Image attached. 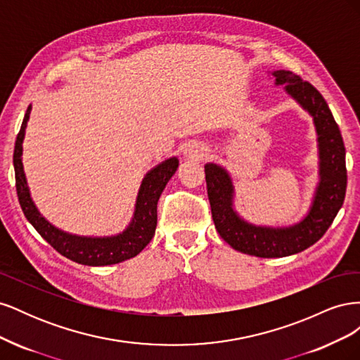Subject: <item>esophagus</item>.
<instances>
[{
    "mask_svg": "<svg viewBox=\"0 0 360 360\" xmlns=\"http://www.w3.org/2000/svg\"><path fill=\"white\" fill-rule=\"evenodd\" d=\"M184 153H186V155L191 156V158L201 159V158L204 156V153H205V150H204V147H201V146H198V144H189L188 148H186V151H184Z\"/></svg>",
    "mask_w": 360,
    "mask_h": 360,
    "instance_id": "esophagus-1",
    "label": "esophagus"
}]
</instances>
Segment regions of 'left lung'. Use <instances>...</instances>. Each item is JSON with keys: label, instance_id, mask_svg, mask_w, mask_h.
Wrapping results in <instances>:
<instances>
[{"label": "left lung", "instance_id": "left-lung-1", "mask_svg": "<svg viewBox=\"0 0 360 360\" xmlns=\"http://www.w3.org/2000/svg\"><path fill=\"white\" fill-rule=\"evenodd\" d=\"M274 76L276 84H285L287 93L314 117L317 127L320 183L308 216L290 228L250 225L233 210V183L226 171L214 163L204 167L217 233L233 249L261 258L288 257L317 243L340 212L347 189L344 141L324 97L312 84L290 70H276Z\"/></svg>", "mask_w": 360, "mask_h": 360}]
</instances>
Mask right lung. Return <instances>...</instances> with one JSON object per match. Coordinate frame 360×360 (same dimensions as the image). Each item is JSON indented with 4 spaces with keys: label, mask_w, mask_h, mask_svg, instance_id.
<instances>
[{
    "label": "right lung",
    "mask_w": 360,
    "mask_h": 360,
    "mask_svg": "<svg viewBox=\"0 0 360 360\" xmlns=\"http://www.w3.org/2000/svg\"><path fill=\"white\" fill-rule=\"evenodd\" d=\"M31 106L25 112L22 126L16 136L13 165L16 177V192L20 209H22L28 222L36 228V231L45 238V240L57 250L58 254L66 257L75 263L85 266H108L122 263L124 259L138 255L151 238L155 236L158 224V201L162 191L165 189L167 183L172 177V174L179 168V159L171 158L160 165L151 169L141 184L138 193L135 216L132 224L122 234L114 237L91 238L78 237L60 231L58 228L51 225L36 209L34 202L30 197L27 186L24 167H22V141L27 122L30 117Z\"/></svg>",
    "instance_id": "obj_1"
}]
</instances>
